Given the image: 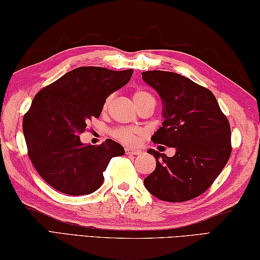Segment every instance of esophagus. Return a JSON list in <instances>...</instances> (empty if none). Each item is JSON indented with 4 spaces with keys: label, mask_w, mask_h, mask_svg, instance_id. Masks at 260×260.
Segmentation results:
<instances>
[{
    "label": "esophagus",
    "mask_w": 260,
    "mask_h": 260,
    "mask_svg": "<svg viewBox=\"0 0 260 260\" xmlns=\"http://www.w3.org/2000/svg\"><path fill=\"white\" fill-rule=\"evenodd\" d=\"M125 154H126V155H140L141 151H140L139 149L128 148V147H126V148H125Z\"/></svg>",
    "instance_id": "esophagus-1"
}]
</instances>
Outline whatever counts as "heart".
<instances>
[{
	"mask_svg": "<svg viewBox=\"0 0 260 260\" xmlns=\"http://www.w3.org/2000/svg\"><path fill=\"white\" fill-rule=\"evenodd\" d=\"M132 99H134L135 104L138 106V109H139L141 105H144L145 103L154 101L153 96H151L149 92H147L145 90H141V89H137L134 92V95H132ZM110 103H111V97H109V99H106V101L104 103V106H103V110L106 111L107 109H109ZM139 134H140V131L138 129H135V128H121V129H116L113 132V136L115 137L117 140H120L121 143L134 144L135 141L137 140V137L139 136Z\"/></svg>",
	"mask_w": 260,
	"mask_h": 260,
	"instance_id": "1",
	"label": "heart"
}]
</instances>
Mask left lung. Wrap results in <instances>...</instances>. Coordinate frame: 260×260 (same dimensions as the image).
Listing matches in <instances>:
<instances>
[{"instance_id": "1", "label": "left lung", "mask_w": 260, "mask_h": 260, "mask_svg": "<svg viewBox=\"0 0 260 260\" xmlns=\"http://www.w3.org/2000/svg\"><path fill=\"white\" fill-rule=\"evenodd\" d=\"M143 80L159 95L164 117L151 137L155 144L173 147L169 157L154 149L156 168L145 188L164 202H187L205 192L231 155V129L213 92L179 73L143 72Z\"/></svg>"}]
</instances>
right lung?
<instances>
[{
  "label": "right lung",
  "instance_id": "right-lung-1",
  "mask_svg": "<svg viewBox=\"0 0 260 260\" xmlns=\"http://www.w3.org/2000/svg\"><path fill=\"white\" fill-rule=\"evenodd\" d=\"M134 70L81 67L42 89L23 116L29 158L46 182L71 196L99 189L112 157L124 148L106 139L100 146L81 143L79 135L91 117H100L107 97L128 84Z\"/></svg>",
  "mask_w": 260,
  "mask_h": 260
}]
</instances>
